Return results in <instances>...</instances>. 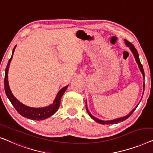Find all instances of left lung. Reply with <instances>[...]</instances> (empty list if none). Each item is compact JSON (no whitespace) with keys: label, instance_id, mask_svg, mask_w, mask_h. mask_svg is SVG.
I'll list each match as a JSON object with an SVG mask.
<instances>
[{"label":"left lung","instance_id":"1","mask_svg":"<svg viewBox=\"0 0 153 153\" xmlns=\"http://www.w3.org/2000/svg\"><path fill=\"white\" fill-rule=\"evenodd\" d=\"M125 42H126V44L127 46H128L129 47V48H130V50L132 51V53H133V55H134V57H135V59H136L137 63L138 64L139 67V68H140V71H141L142 74H143V77H144V71H143V66H142V64H141V62H140V60H139V55H138V53H137V49L134 48V46H133V44H131L130 42H129L128 41L125 40ZM144 88H145V85H144V84H143V91H144ZM86 105H87V102H86ZM86 108H87V111L88 114H89V115L90 116V117H91V119H93L94 120H95V121H96L97 123H100V124H102V125H104V124L109 125V124H115V123H118L121 122V121H123V120H125L126 119H128V117H130L131 114H132L133 112H134V111L135 110V109H136L137 107H136V108H134V109H133V110H132V111H131V112H130V114H129L128 115L126 116V117H122V118H119V119H114V120H105H105H100V119H97V118L94 117V116H92V115L91 114V113H90L89 111V110H88V109H87V107H86Z\"/></svg>","mask_w":153,"mask_h":153}]
</instances>
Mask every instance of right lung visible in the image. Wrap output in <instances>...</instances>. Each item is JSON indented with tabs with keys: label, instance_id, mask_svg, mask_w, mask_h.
<instances>
[{
	"label": "right lung",
	"instance_id": "obj_1",
	"mask_svg": "<svg viewBox=\"0 0 153 153\" xmlns=\"http://www.w3.org/2000/svg\"><path fill=\"white\" fill-rule=\"evenodd\" d=\"M14 46V49L12 51V55L10 58L9 62H8L7 65L5 68V79H4V85H5V94L7 95V98H9L10 102H12L13 106L16 109V110L20 114L21 116L24 117L27 119L36 120H44L47 118L51 117V116L54 114L57 111L58 108L60 106V101H61L62 96H63L64 92L67 89L68 86H66L62 88L60 91L58 92L57 96L55 99L54 102L52 105H49L48 107H42V108H34V107H27L26 105L22 104V103L19 102L17 99L13 96L11 91H10L9 85H8V79H7V74H8V69H9V66L10 62L12 59L13 53L15 49Z\"/></svg>",
	"mask_w": 153,
	"mask_h": 153
}]
</instances>
